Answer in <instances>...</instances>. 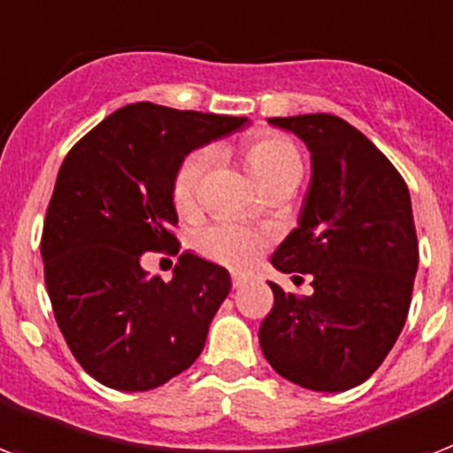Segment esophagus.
I'll list each match as a JSON object with an SVG mask.
<instances>
[{
	"label": "esophagus",
	"instance_id": "34e87169",
	"mask_svg": "<svg viewBox=\"0 0 453 453\" xmlns=\"http://www.w3.org/2000/svg\"><path fill=\"white\" fill-rule=\"evenodd\" d=\"M248 283H250L248 276H241V273H234V276H231V285H234V289L245 288Z\"/></svg>",
	"mask_w": 453,
	"mask_h": 453
}]
</instances>
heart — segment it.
I'll list each match as a JSON object with an SVG mask.
<instances>
[{
  "label": "heart",
  "instance_id": "b5f03b06",
  "mask_svg": "<svg viewBox=\"0 0 453 453\" xmlns=\"http://www.w3.org/2000/svg\"><path fill=\"white\" fill-rule=\"evenodd\" d=\"M245 164L257 182L264 184L283 175L302 177V154L289 137L276 133H259L252 135L245 144ZM210 165V151L191 154L175 175L173 184V201L177 210L189 212L196 205L198 189L203 182L205 170ZM271 234L259 226H250L243 222H217L198 236V248L205 257L231 266V269H250L269 248Z\"/></svg>",
  "mask_w": 453,
  "mask_h": 453
}]
</instances>
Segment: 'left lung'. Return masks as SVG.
Here are the masks:
<instances>
[{"instance_id": "obj_1", "label": "left lung", "mask_w": 453, "mask_h": 453, "mask_svg": "<svg viewBox=\"0 0 453 453\" xmlns=\"http://www.w3.org/2000/svg\"><path fill=\"white\" fill-rule=\"evenodd\" d=\"M269 124L295 133L311 151L299 222L271 264L309 273L313 295L299 299L269 283L273 309L259 346L288 381L342 393L379 370L410 313L418 269L410 189L388 158L334 114Z\"/></svg>"}]
</instances>
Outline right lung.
Returning <instances> with one entry per match:
<instances>
[{
	"label": "right lung",
	"mask_w": 453,
	"mask_h": 453,
	"mask_svg": "<svg viewBox=\"0 0 453 453\" xmlns=\"http://www.w3.org/2000/svg\"><path fill=\"white\" fill-rule=\"evenodd\" d=\"M248 124L126 104L83 135L58 170L42 234L43 278L65 342L107 388H157L201 356L229 295V271L182 252L164 283L140 266V255L177 252L173 184L184 158Z\"/></svg>",
	"instance_id": "add662e5"
}]
</instances>
